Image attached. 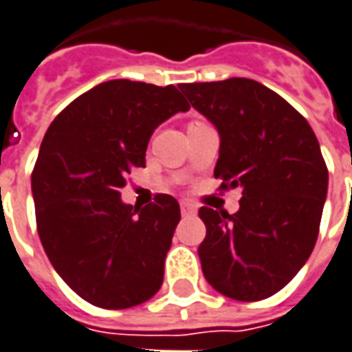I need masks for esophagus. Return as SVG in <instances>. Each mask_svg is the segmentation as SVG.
<instances>
[{"label":"esophagus","mask_w":352,"mask_h":352,"mask_svg":"<svg viewBox=\"0 0 352 352\" xmlns=\"http://www.w3.org/2000/svg\"><path fill=\"white\" fill-rule=\"evenodd\" d=\"M179 208H182V214H184V215H193L195 212H197L193 204H191V202H187V201L179 202Z\"/></svg>","instance_id":"esophagus-1"}]
</instances>
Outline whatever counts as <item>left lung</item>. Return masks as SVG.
Here are the masks:
<instances>
[{"label": "left lung", "instance_id": "obj_1", "mask_svg": "<svg viewBox=\"0 0 352 352\" xmlns=\"http://www.w3.org/2000/svg\"><path fill=\"white\" fill-rule=\"evenodd\" d=\"M219 133L214 176L240 187L236 214L202 206V274L215 291L257 302L281 291L311 255L328 170L306 118L250 78L179 84Z\"/></svg>", "mask_w": 352, "mask_h": 352}]
</instances>
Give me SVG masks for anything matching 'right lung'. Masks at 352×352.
Returning <instances> with one entry per match:
<instances>
[{
	"label": "right lung",
	"mask_w": 352,
	"mask_h": 352,
	"mask_svg": "<svg viewBox=\"0 0 352 352\" xmlns=\"http://www.w3.org/2000/svg\"><path fill=\"white\" fill-rule=\"evenodd\" d=\"M189 104L174 86L109 80L61 110L32 174L37 230L54 270L80 298L125 309L161 289L179 221L170 195L133 208L125 176L146 166L150 137Z\"/></svg>",
	"instance_id": "add662e5"
}]
</instances>
